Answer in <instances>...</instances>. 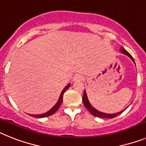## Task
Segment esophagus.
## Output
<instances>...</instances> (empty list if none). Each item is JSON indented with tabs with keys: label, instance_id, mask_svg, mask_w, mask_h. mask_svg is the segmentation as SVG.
<instances>
[{
	"label": "esophagus",
	"instance_id": "1",
	"mask_svg": "<svg viewBox=\"0 0 146 146\" xmlns=\"http://www.w3.org/2000/svg\"><path fill=\"white\" fill-rule=\"evenodd\" d=\"M84 80V77L82 76H81V75H75V76L73 77V81L74 82H76V81H82Z\"/></svg>",
	"mask_w": 146,
	"mask_h": 146
}]
</instances>
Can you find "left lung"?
Here are the masks:
<instances>
[{
  "instance_id": "obj_1",
  "label": "left lung",
  "mask_w": 146,
  "mask_h": 146,
  "mask_svg": "<svg viewBox=\"0 0 146 146\" xmlns=\"http://www.w3.org/2000/svg\"><path fill=\"white\" fill-rule=\"evenodd\" d=\"M120 53H122V54H125V55H126L127 56H129V57L130 58L131 60H132V62H134V64H135V62H134L133 57L131 56V55H130V54H129V52H127V50H125V48H123V47H120ZM82 101H83L84 105L85 106V107L87 109V110H88V111H90V112L92 115H94V116H96V117H102V118H113V117H116V116H117V115H119L120 114L122 113L123 111L124 110L126 109V108L124 109V110H122V111H118V112H117V113H113V114L105 113V112H102V111H98V110H97L96 109H95L94 107H93V106L90 104V101H89V100H88V98H87V93H86L85 90H84V92L83 98H82Z\"/></svg>"
}]
</instances>
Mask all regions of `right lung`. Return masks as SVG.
I'll return each instance as SVG.
<instances>
[{"label": "right lung", "mask_w": 146, "mask_h": 146, "mask_svg": "<svg viewBox=\"0 0 146 146\" xmlns=\"http://www.w3.org/2000/svg\"><path fill=\"white\" fill-rule=\"evenodd\" d=\"M70 87V84H68V85L66 86L65 87H64V89H63V90L62 91V92H61L60 94V96H59V99H58L57 102H56V104L55 105H54L53 107H52L51 109H50V110H48V111H46L45 113H43V114H40V115H31V116H32V117H36V118H42V117H48V116H50V115H52L53 114H54L56 112V111H57L58 109L60 107L61 104H62V101H63V95H64V92H65L67 90H68L69 87Z\"/></svg>", "instance_id": "right-lung-1"}]
</instances>
